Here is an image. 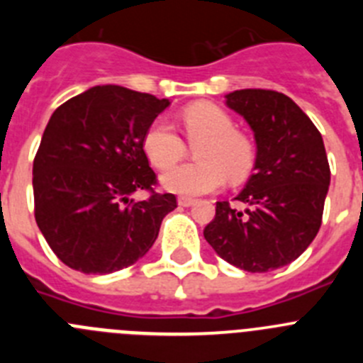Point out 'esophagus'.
Wrapping results in <instances>:
<instances>
[{"instance_id": "1", "label": "esophagus", "mask_w": 363, "mask_h": 363, "mask_svg": "<svg viewBox=\"0 0 363 363\" xmlns=\"http://www.w3.org/2000/svg\"><path fill=\"white\" fill-rule=\"evenodd\" d=\"M196 203V200L194 198H187V196H182L178 198V205L179 207H192V205Z\"/></svg>"}]
</instances>
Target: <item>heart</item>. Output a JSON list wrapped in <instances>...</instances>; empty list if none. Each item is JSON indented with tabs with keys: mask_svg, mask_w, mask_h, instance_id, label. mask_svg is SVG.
Masks as SVG:
<instances>
[{
	"mask_svg": "<svg viewBox=\"0 0 363 363\" xmlns=\"http://www.w3.org/2000/svg\"><path fill=\"white\" fill-rule=\"evenodd\" d=\"M191 145H198V163L174 167L162 176V187L182 196L207 194L227 182H240L255 165V147L234 130L233 118L213 104H194L182 114ZM147 158L158 169H169L185 156V143L167 120H156L143 138Z\"/></svg>",
	"mask_w": 363,
	"mask_h": 363,
	"instance_id": "1",
	"label": "heart"
}]
</instances>
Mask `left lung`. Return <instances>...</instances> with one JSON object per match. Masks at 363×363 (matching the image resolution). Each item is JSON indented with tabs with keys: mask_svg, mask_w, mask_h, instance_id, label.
Listing matches in <instances>:
<instances>
[{
	"mask_svg": "<svg viewBox=\"0 0 363 363\" xmlns=\"http://www.w3.org/2000/svg\"><path fill=\"white\" fill-rule=\"evenodd\" d=\"M225 105L255 134V172L234 198L245 209L218 201L203 236L234 267L274 271L306 251L322 225L331 184L322 134L281 92L243 89L225 94Z\"/></svg>",
	"mask_w": 363,
	"mask_h": 363,
	"instance_id": "left-lung-1",
	"label": "left lung"
}]
</instances>
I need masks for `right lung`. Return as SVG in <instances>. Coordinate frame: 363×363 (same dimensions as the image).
Returning <instances> with one entry per match:
<instances>
[{"mask_svg": "<svg viewBox=\"0 0 363 363\" xmlns=\"http://www.w3.org/2000/svg\"><path fill=\"white\" fill-rule=\"evenodd\" d=\"M169 99L98 85L54 111L32 167L36 223L74 271L108 274L136 264L156 242L174 194L152 191L143 138ZM150 190L147 201L132 194Z\"/></svg>", "mask_w": 363, "mask_h": 363, "instance_id": "1", "label": "right lung"}]
</instances>
